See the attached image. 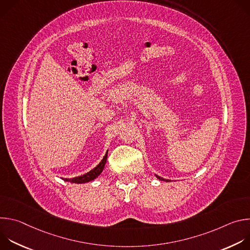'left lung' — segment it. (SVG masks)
Here are the masks:
<instances>
[{"instance_id": "1", "label": "left lung", "mask_w": 250, "mask_h": 250, "mask_svg": "<svg viewBox=\"0 0 250 250\" xmlns=\"http://www.w3.org/2000/svg\"><path fill=\"white\" fill-rule=\"evenodd\" d=\"M156 177H157V178H158V179H159V180H161V181H166V182H169V180H166V179H163V178H161V177H159V176H157V175H156Z\"/></svg>"}]
</instances>
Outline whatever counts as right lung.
Wrapping results in <instances>:
<instances>
[{"instance_id": "obj_1", "label": "right lung", "mask_w": 250, "mask_h": 250, "mask_svg": "<svg viewBox=\"0 0 250 250\" xmlns=\"http://www.w3.org/2000/svg\"><path fill=\"white\" fill-rule=\"evenodd\" d=\"M106 156H108V152L105 153V155L104 156L102 161L98 164V166H96L94 169H92L88 173H86L82 176L72 178V179H64V180L67 181V182H72V183H77V184H82V183H86V182L94 180L95 178H97L102 173V171L104 167V164L106 162Z\"/></svg>"}]
</instances>
